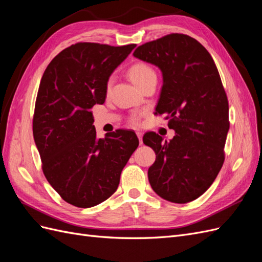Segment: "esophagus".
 <instances>
[{
    "label": "esophagus",
    "instance_id": "1",
    "mask_svg": "<svg viewBox=\"0 0 262 262\" xmlns=\"http://www.w3.org/2000/svg\"><path fill=\"white\" fill-rule=\"evenodd\" d=\"M137 136H138V138H139V142H140V144H142L143 143V141H142V137H143V133L142 132H137Z\"/></svg>",
    "mask_w": 262,
    "mask_h": 262
}]
</instances>
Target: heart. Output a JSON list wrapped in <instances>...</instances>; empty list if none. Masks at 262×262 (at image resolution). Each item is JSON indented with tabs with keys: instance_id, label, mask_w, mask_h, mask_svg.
<instances>
[{
	"instance_id": "1",
	"label": "heart",
	"mask_w": 262,
	"mask_h": 262,
	"mask_svg": "<svg viewBox=\"0 0 262 262\" xmlns=\"http://www.w3.org/2000/svg\"><path fill=\"white\" fill-rule=\"evenodd\" d=\"M128 74H129L130 80L138 87L145 84L147 81L150 80V78L156 77V72L154 71V69L144 62L134 63V64H132L129 68ZM112 84H113V78L110 77L107 83L108 91L110 90V87H112ZM130 122L133 125H138L140 123V117L138 115L132 116L130 119Z\"/></svg>"
}]
</instances>
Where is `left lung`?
Listing matches in <instances>:
<instances>
[{
	"mask_svg": "<svg viewBox=\"0 0 262 262\" xmlns=\"http://www.w3.org/2000/svg\"><path fill=\"white\" fill-rule=\"evenodd\" d=\"M133 55L161 70L155 114L167 116L175 131L168 142L155 132L144 134L143 143L156 154L147 171L150 187L167 201H193L213 184L225 158L228 101L215 63L199 41L184 34L146 42Z\"/></svg>",
	"mask_w": 262,
	"mask_h": 262,
	"instance_id": "obj_1",
	"label": "left lung"
}]
</instances>
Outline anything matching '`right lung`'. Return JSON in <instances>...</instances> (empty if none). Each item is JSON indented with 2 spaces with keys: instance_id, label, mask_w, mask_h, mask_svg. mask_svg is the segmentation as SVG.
<instances>
[{
  "instance_id": "1",
  "label": "right lung",
  "mask_w": 262,
  "mask_h": 262,
  "mask_svg": "<svg viewBox=\"0 0 262 262\" xmlns=\"http://www.w3.org/2000/svg\"><path fill=\"white\" fill-rule=\"evenodd\" d=\"M136 48L78 42L47 67L37 94L33 132L47 180L77 208L107 200L139 145L129 130L97 139L91 108L102 105L110 75Z\"/></svg>"
}]
</instances>
